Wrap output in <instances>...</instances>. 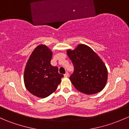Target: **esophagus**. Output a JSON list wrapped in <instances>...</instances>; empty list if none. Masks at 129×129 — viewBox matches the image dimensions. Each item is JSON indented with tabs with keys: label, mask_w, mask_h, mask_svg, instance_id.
Masks as SVG:
<instances>
[{
	"label": "esophagus",
	"mask_w": 129,
	"mask_h": 129,
	"mask_svg": "<svg viewBox=\"0 0 129 129\" xmlns=\"http://www.w3.org/2000/svg\"><path fill=\"white\" fill-rule=\"evenodd\" d=\"M69 77V74L68 72H66V74H64V77Z\"/></svg>",
	"instance_id": "esophagus-1"
}]
</instances>
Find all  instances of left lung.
I'll list each match as a JSON object with an SVG mask.
<instances>
[{
	"mask_svg": "<svg viewBox=\"0 0 129 129\" xmlns=\"http://www.w3.org/2000/svg\"><path fill=\"white\" fill-rule=\"evenodd\" d=\"M74 66L70 80L79 92L92 95L101 92L106 85L108 72L100 57L85 44H79L74 50L67 51Z\"/></svg>",
	"mask_w": 129,
	"mask_h": 129,
	"instance_id": "8db88e82",
	"label": "left lung"
}]
</instances>
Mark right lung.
Here are the masks:
<instances>
[{
	"label": "right lung",
	"instance_id": "add662e5",
	"mask_svg": "<svg viewBox=\"0 0 129 129\" xmlns=\"http://www.w3.org/2000/svg\"><path fill=\"white\" fill-rule=\"evenodd\" d=\"M52 52L45 45L34 50L26 64L24 74L27 90L39 98H45L56 90L63 75L50 64Z\"/></svg>",
	"mask_w": 129,
	"mask_h": 129
}]
</instances>
